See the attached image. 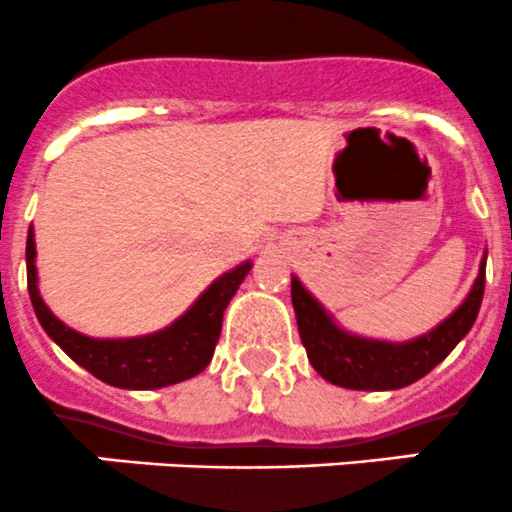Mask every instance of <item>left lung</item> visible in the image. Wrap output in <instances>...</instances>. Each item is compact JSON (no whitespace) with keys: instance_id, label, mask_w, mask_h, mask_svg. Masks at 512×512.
Segmentation results:
<instances>
[{"instance_id":"8db88e82","label":"left lung","mask_w":512,"mask_h":512,"mask_svg":"<svg viewBox=\"0 0 512 512\" xmlns=\"http://www.w3.org/2000/svg\"><path fill=\"white\" fill-rule=\"evenodd\" d=\"M485 291V256L468 298L440 326L406 343L371 341L338 328L321 303L291 278V301L308 361L333 386L353 391H393L433 371L465 338L478 318Z\"/></svg>"}]
</instances>
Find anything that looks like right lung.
Masks as SVG:
<instances>
[{
    "mask_svg": "<svg viewBox=\"0 0 512 512\" xmlns=\"http://www.w3.org/2000/svg\"><path fill=\"white\" fill-rule=\"evenodd\" d=\"M34 231L27 236V288L34 313L47 336L67 353L72 361L86 368L91 376L116 388L151 391L174 386L194 378L211 363L221 336L224 311L241 281L251 271V261L216 278L199 296V301L164 331L139 338H89L64 326L39 296L37 266H34Z\"/></svg>",
    "mask_w": 512,
    "mask_h": 512,
    "instance_id": "1",
    "label": "right lung"
}]
</instances>
